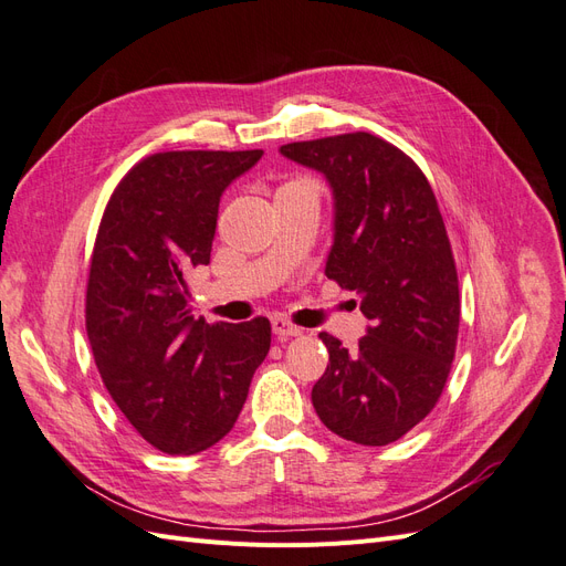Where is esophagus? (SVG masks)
I'll return each mask as SVG.
<instances>
[{
  "label": "esophagus",
  "instance_id": "esophagus-1",
  "mask_svg": "<svg viewBox=\"0 0 566 566\" xmlns=\"http://www.w3.org/2000/svg\"><path fill=\"white\" fill-rule=\"evenodd\" d=\"M271 328H273V333H276L281 339H285V337H297L302 331L297 328V325H293L290 323L287 318H283V316H273L271 318Z\"/></svg>",
  "mask_w": 566,
  "mask_h": 566
}]
</instances>
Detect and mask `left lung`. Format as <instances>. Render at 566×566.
I'll use <instances>...</instances> for the list:
<instances>
[{"label": "left lung", "mask_w": 566, "mask_h": 566, "mask_svg": "<svg viewBox=\"0 0 566 566\" xmlns=\"http://www.w3.org/2000/svg\"><path fill=\"white\" fill-rule=\"evenodd\" d=\"M333 193L325 276L361 295L366 337L349 352L321 333L331 364L312 389L337 437L385 447L430 413L455 354L460 300L432 186L408 156L368 132L281 146Z\"/></svg>", "instance_id": "obj_1"}]
</instances>
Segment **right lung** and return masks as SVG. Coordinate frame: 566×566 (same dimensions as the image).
Returning a JSON list of instances; mask_svg holds the SVG:
<instances>
[{
	"instance_id": "1",
	"label": "right lung",
	"mask_w": 566,
	"mask_h": 566,
	"mask_svg": "<svg viewBox=\"0 0 566 566\" xmlns=\"http://www.w3.org/2000/svg\"><path fill=\"white\" fill-rule=\"evenodd\" d=\"M262 150H169L134 165L101 219L87 335L113 401L169 455L210 449L271 347L266 318H193L188 273L210 264L219 200Z\"/></svg>"
}]
</instances>
